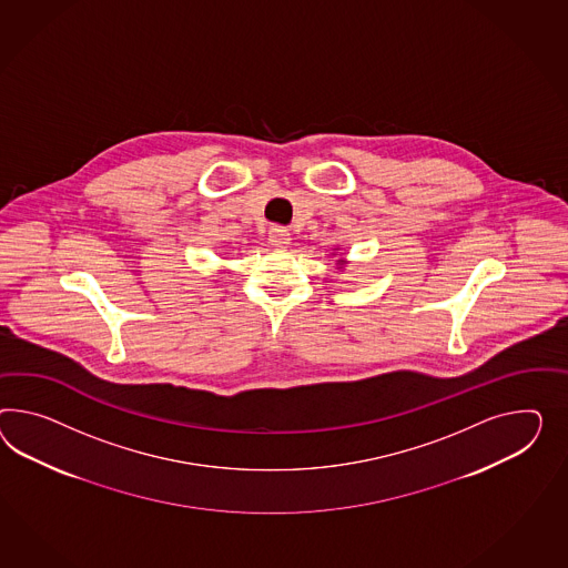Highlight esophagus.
I'll list each match as a JSON object with an SVG mask.
<instances>
[{"mask_svg":"<svg viewBox=\"0 0 568 568\" xmlns=\"http://www.w3.org/2000/svg\"><path fill=\"white\" fill-rule=\"evenodd\" d=\"M267 236H270V243L274 247H288L291 245V233L284 226H272Z\"/></svg>","mask_w":568,"mask_h":568,"instance_id":"34e87169","label":"esophagus"}]
</instances>
